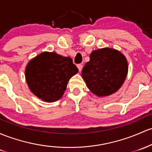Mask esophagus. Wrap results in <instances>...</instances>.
Here are the masks:
<instances>
[{
  "instance_id": "1",
  "label": "esophagus",
  "mask_w": 152,
  "mask_h": 152,
  "mask_svg": "<svg viewBox=\"0 0 152 152\" xmlns=\"http://www.w3.org/2000/svg\"><path fill=\"white\" fill-rule=\"evenodd\" d=\"M82 67H83V66H82V65H81V64H78L77 65V68H78V69H79V71H81V70H82Z\"/></svg>"
}]
</instances>
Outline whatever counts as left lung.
Returning <instances> with one entry per match:
<instances>
[{"mask_svg":"<svg viewBox=\"0 0 152 152\" xmlns=\"http://www.w3.org/2000/svg\"><path fill=\"white\" fill-rule=\"evenodd\" d=\"M81 76L86 86L98 96H109L122 86L128 73L126 57L117 50L104 48L91 52Z\"/></svg>","mask_w":152,"mask_h":152,"instance_id":"obj_1","label":"left lung"}]
</instances>
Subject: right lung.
Here are the masks:
<instances>
[{"mask_svg":"<svg viewBox=\"0 0 152 152\" xmlns=\"http://www.w3.org/2000/svg\"><path fill=\"white\" fill-rule=\"evenodd\" d=\"M78 71L70 57L43 52L28 63L25 78L33 94L42 101L53 102L62 97L69 79Z\"/></svg>","mask_w":152,"mask_h":152,"instance_id":"1","label":"right lung"}]
</instances>
